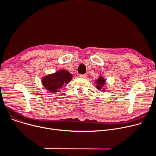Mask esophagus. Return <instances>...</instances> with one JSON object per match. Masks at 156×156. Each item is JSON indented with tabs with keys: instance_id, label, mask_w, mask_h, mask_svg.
<instances>
[{
	"instance_id": "1",
	"label": "esophagus",
	"mask_w": 156,
	"mask_h": 156,
	"mask_svg": "<svg viewBox=\"0 0 156 156\" xmlns=\"http://www.w3.org/2000/svg\"><path fill=\"white\" fill-rule=\"evenodd\" d=\"M79 77L81 78H87V75H80L79 76Z\"/></svg>"
}]
</instances>
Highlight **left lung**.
Instances as JSON below:
<instances>
[{
	"instance_id": "obj_1",
	"label": "left lung",
	"mask_w": 156,
	"mask_h": 156,
	"mask_svg": "<svg viewBox=\"0 0 156 156\" xmlns=\"http://www.w3.org/2000/svg\"><path fill=\"white\" fill-rule=\"evenodd\" d=\"M95 84L97 85L96 88L98 90H101L103 91L105 90V88H103L105 83V79H104L102 76H99V78L97 80H95Z\"/></svg>"
}]
</instances>
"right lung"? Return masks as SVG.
<instances>
[{
    "instance_id": "1",
    "label": "right lung",
    "mask_w": 156,
    "mask_h": 156,
    "mask_svg": "<svg viewBox=\"0 0 156 156\" xmlns=\"http://www.w3.org/2000/svg\"><path fill=\"white\" fill-rule=\"evenodd\" d=\"M73 78L71 74L65 69H60L55 73L50 74L42 78L43 86L52 93L61 92L60 89L68 85Z\"/></svg>"
}]
</instances>
